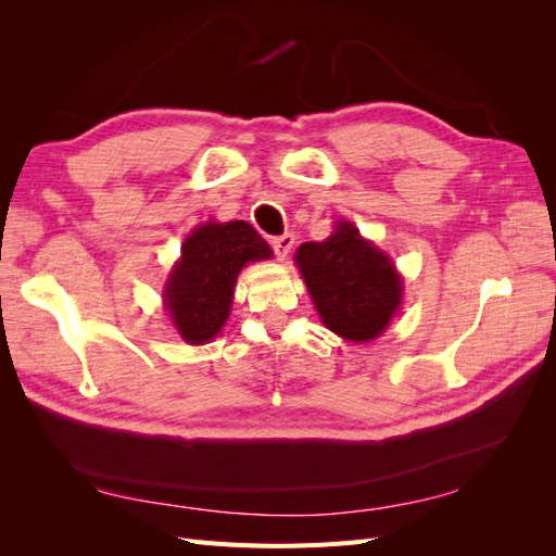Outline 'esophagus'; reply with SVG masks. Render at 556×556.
<instances>
[{
    "mask_svg": "<svg viewBox=\"0 0 556 556\" xmlns=\"http://www.w3.org/2000/svg\"><path fill=\"white\" fill-rule=\"evenodd\" d=\"M271 245H274L276 257H278V260H285V257L290 255V250H292V245H294V233H282V237H278V239L271 241Z\"/></svg>",
    "mask_w": 556,
    "mask_h": 556,
    "instance_id": "esophagus-1",
    "label": "esophagus"
}]
</instances>
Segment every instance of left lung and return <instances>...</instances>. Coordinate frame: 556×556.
<instances>
[{
    "instance_id": "8db88e82",
    "label": "left lung",
    "mask_w": 556,
    "mask_h": 556,
    "mask_svg": "<svg viewBox=\"0 0 556 556\" xmlns=\"http://www.w3.org/2000/svg\"><path fill=\"white\" fill-rule=\"evenodd\" d=\"M294 262L323 323L345 341H374L401 306L392 260L341 220L325 241L301 243Z\"/></svg>"
}]
</instances>
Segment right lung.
<instances>
[{
    "label": "right lung",
    "instance_id": "1",
    "mask_svg": "<svg viewBox=\"0 0 556 556\" xmlns=\"http://www.w3.org/2000/svg\"><path fill=\"white\" fill-rule=\"evenodd\" d=\"M271 255L255 227L243 220L197 227L180 245V260L164 285V306L180 339L190 345L215 339L229 317L241 268Z\"/></svg>",
    "mask_w": 556,
    "mask_h": 556
}]
</instances>
